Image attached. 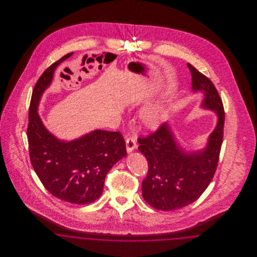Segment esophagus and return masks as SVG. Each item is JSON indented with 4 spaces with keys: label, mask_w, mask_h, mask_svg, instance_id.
I'll list each match as a JSON object with an SVG mask.
<instances>
[{
    "label": "esophagus",
    "mask_w": 257,
    "mask_h": 257,
    "mask_svg": "<svg viewBox=\"0 0 257 257\" xmlns=\"http://www.w3.org/2000/svg\"><path fill=\"white\" fill-rule=\"evenodd\" d=\"M137 148V143L134 137H128L126 139V150L128 153H131Z\"/></svg>",
    "instance_id": "1"
}]
</instances>
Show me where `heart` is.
I'll list each match as a JSON object with an SVG mask.
<instances>
[{
	"mask_svg": "<svg viewBox=\"0 0 257 257\" xmlns=\"http://www.w3.org/2000/svg\"><path fill=\"white\" fill-rule=\"evenodd\" d=\"M167 111L163 106L151 105L143 111V119L151 128H157L164 122Z\"/></svg>",
	"mask_w": 257,
	"mask_h": 257,
	"instance_id": "obj_1",
	"label": "heart"
}]
</instances>
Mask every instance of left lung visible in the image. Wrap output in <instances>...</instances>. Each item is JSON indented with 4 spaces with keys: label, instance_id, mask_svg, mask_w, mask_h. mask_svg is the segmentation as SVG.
Here are the masks:
<instances>
[{
    "label": "left lung",
    "instance_id": "obj_1",
    "mask_svg": "<svg viewBox=\"0 0 257 257\" xmlns=\"http://www.w3.org/2000/svg\"><path fill=\"white\" fill-rule=\"evenodd\" d=\"M192 74V90L203 93L201 108L213 110L218 117L205 147L188 151L176 141L170 123L147 138H139V150L148 162L147 178L142 184L143 196L157 210L185 207L206 190L219 162L223 137L224 110L220 95L206 76L187 63Z\"/></svg>",
    "mask_w": 257,
    "mask_h": 257
}]
</instances>
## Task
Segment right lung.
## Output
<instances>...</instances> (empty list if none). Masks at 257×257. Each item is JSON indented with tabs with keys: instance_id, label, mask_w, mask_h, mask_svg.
Wrapping results in <instances>:
<instances>
[{
	"instance_id": "1",
	"label": "right lung",
	"mask_w": 257,
	"mask_h": 257,
	"mask_svg": "<svg viewBox=\"0 0 257 257\" xmlns=\"http://www.w3.org/2000/svg\"><path fill=\"white\" fill-rule=\"evenodd\" d=\"M73 53L54 62L38 79L33 91L27 130L30 157L41 183L51 195L73 204L99 198L107 173L127 155L118 132L94 130L73 141H62L48 131L37 110L55 70Z\"/></svg>"
}]
</instances>
